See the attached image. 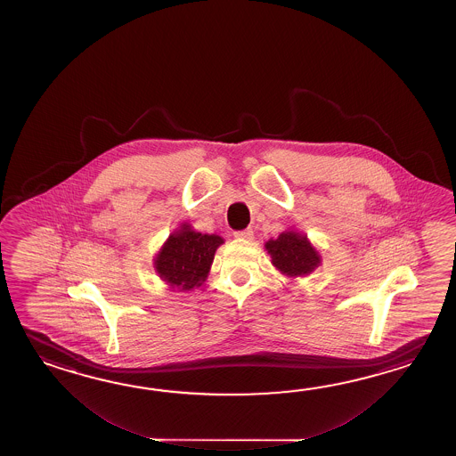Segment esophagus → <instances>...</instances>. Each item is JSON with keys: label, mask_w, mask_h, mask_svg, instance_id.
Wrapping results in <instances>:
<instances>
[{"label": "esophagus", "mask_w": 456, "mask_h": 456, "mask_svg": "<svg viewBox=\"0 0 456 456\" xmlns=\"http://www.w3.org/2000/svg\"><path fill=\"white\" fill-rule=\"evenodd\" d=\"M234 236H236L238 240H244V241H252V240H254V232H252L251 228H248V230H242V232H234Z\"/></svg>", "instance_id": "34e87169"}]
</instances>
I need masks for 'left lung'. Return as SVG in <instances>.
<instances>
[{"label": "left lung", "mask_w": 456, "mask_h": 456, "mask_svg": "<svg viewBox=\"0 0 456 456\" xmlns=\"http://www.w3.org/2000/svg\"><path fill=\"white\" fill-rule=\"evenodd\" d=\"M272 265L287 277H305L321 265V254L305 232L285 230L264 244Z\"/></svg>", "instance_id": "obj_1"}]
</instances>
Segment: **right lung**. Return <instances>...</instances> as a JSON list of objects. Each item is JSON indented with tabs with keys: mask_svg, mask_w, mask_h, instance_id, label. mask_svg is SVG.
<instances>
[{
	"mask_svg": "<svg viewBox=\"0 0 456 456\" xmlns=\"http://www.w3.org/2000/svg\"><path fill=\"white\" fill-rule=\"evenodd\" d=\"M224 242L222 236L195 232L184 222L161 246L153 259V267L169 289L192 290L207 281L215 252Z\"/></svg>",
	"mask_w": 456,
	"mask_h": 456,
	"instance_id": "right-lung-1",
	"label": "right lung"
}]
</instances>
